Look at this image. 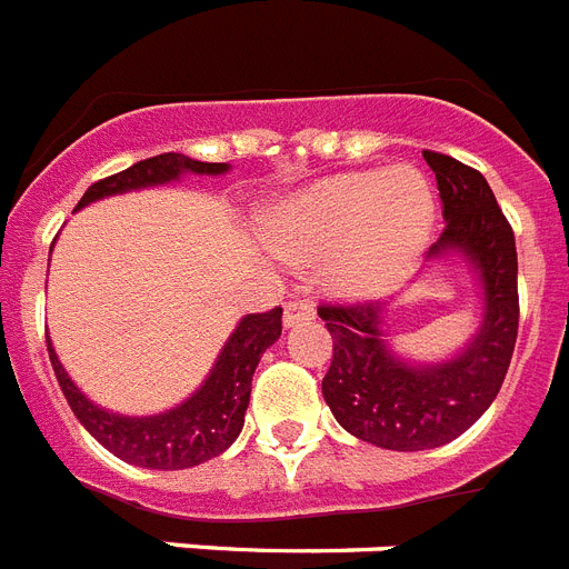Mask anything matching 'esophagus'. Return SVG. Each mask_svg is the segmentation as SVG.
Segmentation results:
<instances>
[{"instance_id":"1","label":"esophagus","mask_w":569,"mask_h":569,"mask_svg":"<svg viewBox=\"0 0 569 569\" xmlns=\"http://www.w3.org/2000/svg\"><path fill=\"white\" fill-rule=\"evenodd\" d=\"M313 317V305L308 299H288L284 302V326H296L302 319Z\"/></svg>"}]
</instances>
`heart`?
<instances>
[{"mask_svg":"<svg viewBox=\"0 0 569 569\" xmlns=\"http://www.w3.org/2000/svg\"><path fill=\"white\" fill-rule=\"evenodd\" d=\"M433 189L419 168L342 173L296 194L276 229L296 256H331L342 293L387 290L419 258L433 229Z\"/></svg>","mask_w":569,"mask_h":569,"instance_id":"b5f03b06","label":"heart"}]
</instances>
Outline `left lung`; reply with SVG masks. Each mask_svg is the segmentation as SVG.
I'll return each mask as SVG.
<instances>
[{"label":"left lung","mask_w":569,"mask_h":569,"mask_svg":"<svg viewBox=\"0 0 569 569\" xmlns=\"http://www.w3.org/2000/svg\"><path fill=\"white\" fill-rule=\"evenodd\" d=\"M442 197L445 229L430 258L465 252L480 267L486 317L465 355L412 369L387 351L380 305L322 302L317 308L335 349L322 396L351 436L387 450H430L462 436L497 398L518 340V250L495 191L477 168L425 150Z\"/></svg>","instance_id":"8db88e82"}]
</instances>
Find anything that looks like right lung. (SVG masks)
Instances as JSON below:
<instances>
[{
	"instance_id": "add662e5",
	"label": "right lung",
	"mask_w": 569,
	"mask_h": 569,
	"mask_svg": "<svg viewBox=\"0 0 569 569\" xmlns=\"http://www.w3.org/2000/svg\"><path fill=\"white\" fill-rule=\"evenodd\" d=\"M182 171L194 173H223L227 162H197V159L182 157V153H159V157L142 159L124 171L92 182L87 194L81 197L78 209L98 197L119 194V191L144 189V186H159ZM281 335V308L264 313H250L234 328V335L220 351L218 363L206 378V383L194 396L177 410L150 416V419H127L116 416L81 396L66 369L60 366L58 355L51 349L49 335V360L54 369L66 401L72 407L89 433L104 445L110 453H116L124 462H133L139 468H157V471H180V468H194L206 459L218 457L238 439L243 427V412L250 403L252 372L267 346H273Z\"/></svg>"
}]
</instances>
